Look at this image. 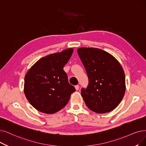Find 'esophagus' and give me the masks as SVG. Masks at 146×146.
<instances>
[{"instance_id": "34e87169", "label": "esophagus", "mask_w": 146, "mask_h": 146, "mask_svg": "<svg viewBox=\"0 0 146 146\" xmlns=\"http://www.w3.org/2000/svg\"><path fill=\"white\" fill-rule=\"evenodd\" d=\"M75 88L76 89V90H78L79 89V86L78 85H76L75 86Z\"/></svg>"}]
</instances>
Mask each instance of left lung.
Segmentation results:
<instances>
[{
    "mask_svg": "<svg viewBox=\"0 0 146 146\" xmlns=\"http://www.w3.org/2000/svg\"><path fill=\"white\" fill-rule=\"evenodd\" d=\"M77 52L89 78L87 88L81 90L86 106L97 113L111 111L125 93L123 68L114 56L102 50L80 48Z\"/></svg>",
    "mask_w": 146,
    "mask_h": 146,
    "instance_id": "8db88e82",
    "label": "left lung"
}]
</instances>
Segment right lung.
Wrapping results in <instances>:
<instances>
[{"instance_id":"obj_1","label":"right lung","mask_w":146,"mask_h":146,"mask_svg":"<svg viewBox=\"0 0 146 146\" xmlns=\"http://www.w3.org/2000/svg\"><path fill=\"white\" fill-rule=\"evenodd\" d=\"M68 48L38 60L26 73L24 92L27 100L39 111L53 114L62 109L75 91L63 67L73 53Z\"/></svg>"}]
</instances>
